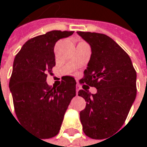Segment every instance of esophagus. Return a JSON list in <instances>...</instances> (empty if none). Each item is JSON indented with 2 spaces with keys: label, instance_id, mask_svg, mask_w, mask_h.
Listing matches in <instances>:
<instances>
[{
  "label": "esophagus",
  "instance_id": "34e87169",
  "mask_svg": "<svg viewBox=\"0 0 147 147\" xmlns=\"http://www.w3.org/2000/svg\"><path fill=\"white\" fill-rule=\"evenodd\" d=\"M78 92H79V88H78V86H77V88H76V94L78 95Z\"/></svg>",
  "mask_w": 147,
  "mask_h": 147
}]
</instances>
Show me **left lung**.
Wrapping results in <instances>:
<instances>
[{"label": "left lung", "mask_w": 147, "mask_h": 147, "mask_svg": "<svg viewBox=\"0 0 147 147\" xmlns=\"http://www.w3.org/2000/svg\"><path fill=\"white\" fill-rule=\"evenodd\" d=\"M77 32L92 48L80 80L84 86L78 95L86 102L80 113V121L86 135L104 140L117 132L127 119L137 93L136 71L129 55L112 38L102 33ZM89 86L96 87L97 93L92 94Z\"/></svg>", "instance_id": "left-lung-1"}]
</instances>
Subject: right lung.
Returning <instances> with one entry per match:
<instances>
[{"mask_svg":"<svg viewBox=\"0 0 147 147\" xmlns=\"http://www.w3.org/2000/svg\"><path fill=\"white\" fill-rule=\"evenodd\" d=\"M73 33L51 31L32 37L23 45L13 61L9 87L16 116L22 126L42 139L59 133L65 112L76 95V81L72 76H63L57 87L46 82L48 74L55 66V42Z\"/></svg>","mask_w":147,"mask_h":147,"instance_id":"add662e5","label":"right lung"}]
</instances>
